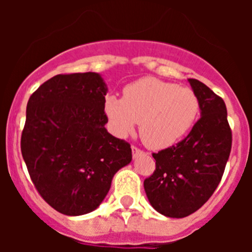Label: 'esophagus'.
<instances>
[{
	"instance_id": "1",
	"label": "esophagus",
	"mask_w": 252,
	"mask_h": 252,
	"mask_svg": "<svg viewBox=\"0 0 252 252\" xmlns=\"http://www.w3.org/2000/svg\"><path fill=\"white\" fill-rule=\"evenodd\" d=\"M131 149H132V155L133 157H137V155H141V154H144V151L141 150V149H139L137 146L132 145L131 146Z\"/></svg>"
}]
</instances>
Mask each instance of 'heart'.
Listing matches in <instances>:
<instances>
[{
	"instance_id": "heart-1",
	"label": "heart",
	"mask_w": 252,
	"mask_h": 252,
	"mask_svg": "<svg viewBox=\"0 0 252 252\" xmlns=\"http://www.w3.org/2000/svg\"><path fill=\"white\" fill-rule=\"evenodd\" d=\"M106 112L116 132L126 136L139 122L140 139L148 148L174 145L190 130L199 112V101L190 88L141 78L124 90V98H107Z\"/></svg>"
}]
</instances>
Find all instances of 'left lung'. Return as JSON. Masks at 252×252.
Here are the masks:
<instances>
[{"mask_svg":"<svg viewBox=\"0 0 252 252\" xmlns=\"http://www.w3.org/2000/svg\"><path fill=\"white\" fill-rule=\"evenodd\" d=\"M202 117L177 145L154 153L155 170L144 180L151 206L166 217L183 218L201 208L223 175L232 146L223 99L197 79H189Z\"/></svg>","mask_w":252,"mask_h":252,"instance_id":"8db88e82","label":"left lung"}]
</instances>
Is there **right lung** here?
Masks as SVG:
<instances>
[{
	"instance_id": "add662e5",
	"label": "right lung",
	"mask_w": 252,
	"mask_h": 252,
	"mask_svg": "<svg viewBox=\"0 0 252 252\" xmlns=\"http://www.w3.org/2000/svg\"><path fill=\"white\" fill-rule=\"evenodd\" d=\"M106 92L97 73H70L50 78L29 98L22 158L41 198L63 215L94 211L132 159L130 144L104 127Z\"/></svg>"
}]
</instances>
